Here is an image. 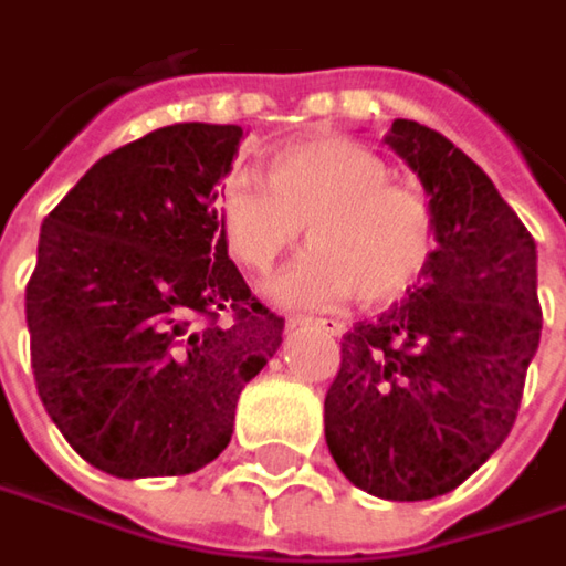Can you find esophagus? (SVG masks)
<instances>
[{
  "mask_svg": "<svg viewBox=\"0 0 566 566\" xmlns=\"http://www.w3.org/2000/svg\"><path fill=\"white\" fill-rule=\"evenodd\" d=\"M290 327H314L327 336H343L345 333L343 321H333V317H290Z\"/></svg>",
  "mask_w": 566,
  "mask_h": 566,
  "instance_id": "obj_1",
  "label": "esophagus"
}]
</instances>
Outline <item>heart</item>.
I'll return each mask as SVG.
<instances>
[{
    "label": "heart",
    "mask_w": 566,
    "mask_h": 566,
    "mask_svg": "<svg viewBox=\"0 0 566 566\" xmlns=\"http://www.w3.org/2000/svg\"><path fill=\"white\" fill-rule=\"evenodd\" d=\"M221 237L249 271H271L305 233V255L268 283L286 308H329L358 292L386 305L411 290L433 255L427 202L389 184L377 151L352 139H308L274 155L268 184L237 174L223 186Z\"/></svg>",
    "instance_id": "obj_1"
}]
</instances>
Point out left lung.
Masks as SVG:
<instances>
[{"instance_id": "obj_1", "label": "left lung", "mask_w": 566, "mask_h": 566, "mask_svg": "<svg viewBox=\"0 0 566 566\" xmlns=\"http://www.w3.org/2000/svg\"><path fill=\"white\" fill-rule=\"evenodd\" d=\"M382 143L423 186L436 249L401 305L343 336L324 436L352 486L427 502L483 468L514 427L542 336L536 242L442 133L396 117Z\"/></svg>"}]
</instances>
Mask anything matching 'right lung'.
Segmentation results:
<instances>
[{
  "label": "right lung",
  "mask_w": 566,
  "mask_h": 566,
  "mask_svg": "<svg viewBox=\"0 0 566 566\" xmlns=\"http://www.w3.org/2000/svg\"><path fill=\"white\" fill-rule=\"evenodd\" d=\"M242 139L199 120L146 133L98 158L40 227L27 283L36 389L71 449L120 480L214 461L239 392L283 343V317L221 237L218 184Z\"/></svg>",
  "instance_id": "add662e5"
}]
</instances>
